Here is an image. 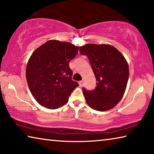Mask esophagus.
I'll list each match as a JSON object with an SVG mask.
<instances>
[{"instance_id": "esophagus-1", "label": "esophagus", "mask_w": 154, "mask_h": 154, "mask_svg": "<svg viewBox=\"0 0 154 154\" xmlns=\"http://www.w3.org/2000/svg\"><path fill=\"white\" fill-rule=\"evenodd\" d=\"M79 84L80 87H82L83 85V80H80V81L79 82Z\"/></svg>"}]
</instances>
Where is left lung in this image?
Instances as JSON below:
<instances>
[{
    "instance_id": "left-lung-1",
    "label": "left lung",
    "mask_w": 154,
    "mask_h": 154,
    "mask_svg": "<svg viewBox=\"0 0 154 154\" xmlns=\"http://www.w3.org/2000/svg\"><path fill=\"white\" fill-rule=\"evenodd\" d=\"M79 49L89 58L97 81L94 90L83 88L87 104L97 111L111 109L122 99L126 89L129 78L126 60L111 45L88 44Z\"/></svg>"
}]
</instances>
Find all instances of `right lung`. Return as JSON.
<instances>
[{"label": "right lung", "mask_w": 154, "mask_h": 154, "mask_svg": "<svg viewBox=\"0 0 154 154\" xmlns=\"http://www.w3.org/2000/svg\"><path fill=\"white\" fill-rule=\"evenodd\" d=\"M77 54V46L58 40H49L33 52L26 65V77L32 96L39 104L57 109L68 102L79 87L72 80L69 66Z\"/></svg>", "instance_id": "obj_1"}]
</instances>
